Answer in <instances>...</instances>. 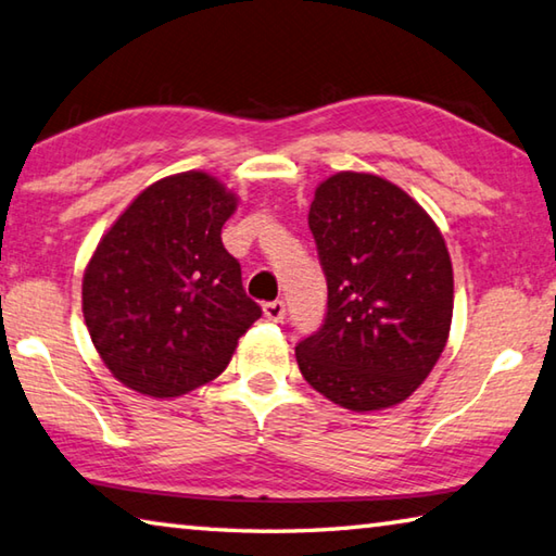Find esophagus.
Returning <instances> with one entry per match:
<instances>
[{"label":"esophagus","instance_id":"esophagus-1","mask_svg":"<svg viewBox=\"0 0 556 556\" xmlns=\"http://www.w3.org/2000/svg\"><path fill=\"white\" fill-rule=\"evenodd\" d=\"M262 311H265V318L267 320H275V323H279L281 318H285V313H287V306H285V301H267L265 306H262Z\"/></svg>","mask_w":556,"mask_h":556}]
</instances>
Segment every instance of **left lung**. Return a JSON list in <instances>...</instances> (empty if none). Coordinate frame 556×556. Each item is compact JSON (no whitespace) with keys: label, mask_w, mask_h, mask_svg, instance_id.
<instances>
[{"label":"left lung","mask_w":556,"mask_h":556,"mask_svg":"<svg viewBox=\"0 0 556 556\" xmlns=\"http://www.w3.org/2000/svg\"><path fill=\"white\" fill-rule=\"evenodd\" d=\"M328 311L296 345L304 379L342 408L406 401L450 336L454 279L440 228L406 191L377 175L338 173L308 211Z\"/></svg>","instance_id":"left-lung-1"}]
</instances>
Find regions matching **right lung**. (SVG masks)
Returning <instances> with one entry per match:
<instances>
[{"instance_id": "right-lung-1", "label": "right lung", "mask_w": 556, "mask_h": 556, "mask_svg": "<svg viewBox=\"0 0 556 556\" xmlns=\"http://www.w3.org/2000/svg\"><path fill=\"white\" fill-rule=\"evenodd\" d=\"M238 206L206 173L150 185L97 245L83 313L99 357L128 389L175 399L216 379L262 316L220 240Z\"/></svg>"}]
</instances>
